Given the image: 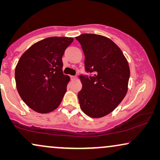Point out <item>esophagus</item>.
I'll return each instance as SVG.
<instances>
[{"label": "esophagus", "instance_id": "1", "mask_svg": "<svg viewBox=\"0 0 160 160\" xmlns=\"http://www.w3.org/2000/svg\"><path fill=\"white\" fill-rule=\"evenodd\" d=\"M77 77L76 76H71V80H76Z\"/></svg>", "mask_w": 160, "mask_h": 160}]
</instances>
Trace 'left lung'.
<instances>
[{
  "label": "left lung",
  "mask_w": 160,
  "mask_h": 160,
  "mask_svg": "<svg viewBox=\"0 0 160 160\" xmlns=\"http://www.w3.org/2000/svg\"><path fill=\"white\" fill-rule=\"evenodd\" d=\"M84 53L85 69L93 76H80V107L92 118H101L114 110L128 90L130 67L123 52L110 38L84 33L76 37Z\"/></svg>",
  "instance_id": "8db88e82"
}]
</instances>
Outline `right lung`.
Returning a JSON list of instances; mask_svg holds the SVG:
<instances>
[{
	"instance_id": "1",
	"label": "right lung",
	"mask_w": 160,
	"mask_h": 160,
	"mask_svg": "<svg viewBox=\"0 0 160 160\" xmlns=\"http://www.w3.org/2000/svg\"><path fill=\"white\" fill-rule=\"evenodd\" d=\"M73 41L69 37H49L35 43L19 58L15 68L17 89L32 110L48 113L60 106L70 81L62 73V58Z\"/></svg>"
}]
</instances>
